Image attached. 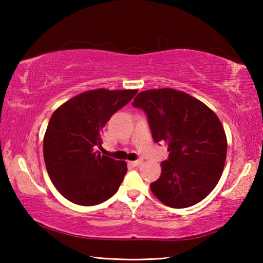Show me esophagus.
Instances as JSON below:
<instances>
[{"instance_id":"34e87169","label":"esophagus","mask_w":263,"mask_h":263,"mask_svg":"<svg viewBox=\"0 0 263 263\" xmlns=\"http://www.w3.org/2000/svg\"><path fill=\"white\" fill-rule=\"evenodd\" d=\"M141 163H142V160H136V161H130V164H132V166H135V167L140 166Z\"/></svg>"}]
</instances>
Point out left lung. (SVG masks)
<instances>
[{"label":"left lung","mask_w":263,"mask_h":263,"mask_svg":"<svg viewBox=\"0 0 263 263\" xmlns=\"http://www.w3.org/2000/svg\"><path fill=\"white\" fill-rule=\"evenodd\" d=\"M132 105L146 114L155 142L168 145V159L151 190L164 205H195L219 181L226 160L225 131L213 111L171 88L141 91Z\"/></svg>","instance_id":"8db88e82"}]
</instances>
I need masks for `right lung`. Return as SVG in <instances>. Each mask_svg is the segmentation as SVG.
Returning <instances> with one entry per match:
<instances>
[{
	"label": "right lung",
	"instance_id": "add662e5",
	"mask_svg": "<svg viewBox=\"0 0 263 263\" xmlns=\"http://www.w3.org/2000/svg\"><path fill=\"white\" fill-rule=\"evenodd\" d=\"M138 90L96 89L59 106L44 137V160L52 183L72 203L91 206L117 193L127 172L125 161L102 155V131L116 111Z\"/></svg>",
	"mask_w": 263,
	"mask_h": 263
}]
</instances>
